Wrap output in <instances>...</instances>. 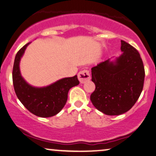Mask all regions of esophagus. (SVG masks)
<instances>
[{
    "instance_id": "1",
    "label": "esophagus",
    "mask_w": 156,
    "mask_h": 156,
    "mask_svg": "<svg viewBox=\"0 0 156 156\" xmlns=\"http://www.w3.org/2000/svg\"><path fill=\"white\" fill-rule=\"evenodd\" d=\"M91 76L90 74V71L87 69H84L80 71L78 73V79L79 81H80V83H85L90 80Z\"/></svg>"
}]
</instances>
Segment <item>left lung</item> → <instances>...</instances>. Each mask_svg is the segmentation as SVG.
Masks as SVG:
<instances>
[{
  "label": "left lung",
  "mask_w": 156,
  "mask_h": 156,
  "mask_svg": "<svg viewBox=\"0 0 156 156\" xmlns=\"http://www.w3.org/2000/svg\"><path fill=\"white\" fill-rule=\"evenodd\" d=\"M123 51L115 62L108 59L92 68L95 90L90 100L105 115H119L130 110L143 91L145 69L136 48L121 41Z\"/></svg>",
  "instance_id": "obj_1"
}]
</instances>
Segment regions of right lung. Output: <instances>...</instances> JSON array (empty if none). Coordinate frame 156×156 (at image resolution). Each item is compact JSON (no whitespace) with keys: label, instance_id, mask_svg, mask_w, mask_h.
Wrapping results in <instances>:
<instances>
[{"label":"right lung","instance_id":"obj_1","mask_svg":"<svg viewBox=\"0 0 156 156\" xmlns=\"http://www.w3.org/2000/svg\"><path fill=\"white\" fill-rule=\"evenodd\" d=\"M24 45L16 54L14 60L13 84L16 96L32 114L41 118H49L55 115L62 110L68 98V92L72 87L78 85L77 76L64 78L43 88L30 86L21 75L19 62L26 46Z\"/></svg>","mask_w":156,"mask_h":156}]
</instances>
